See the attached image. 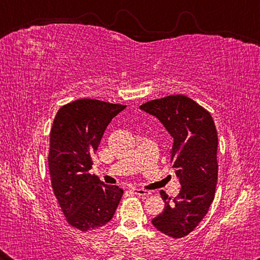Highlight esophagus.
Segmentation results:
<instances>
[{
  "instance_id": "1",
  "label": "esophagus",
  "mask_w": 260,
  "mask_h": 260,
  "mask_svg": "<svg viewBox=\"0 0 260 260\" xmlns=\"http://www.w3.org/2000/svg\"><path fill=\"white\" fill-rule=\"evenodd\" d=\"M133 191L135 195H138V196H149L150 195V192H149L148 190H144V189L135 188V189H133Z\"/></svg>"
}]
</instances>
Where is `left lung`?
<instances>
[{
    "instance_id": "8db88e82",
    "label": "left lung",
    "mask_w": 260,
    "mask_h": 260,
    "mask_svg": "<svg viewBox=\"0 0 260 260\" xmlns=\"http://www.w3.org/2000/svg\"><path fill=\"white\" fill-rule=\"evenodd\" d=\"M173 138L171 162L179 178L174 200L160 191L164 211L152 219L162 234L181 239L199 226L214 199L218 181V135L209 111L184 95H171L142 104Z\"/></svg>"
}]
</instances>
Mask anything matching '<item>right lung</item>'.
I'll return each instance as SVG.
<instances>
[{
	"label": "right lung",
	"instance_id": "add662e5",
	"mask_svg": "<svg viewBox=\"0 0 260 260\" xmlns=\"http://www.w3.org/2000/svg\"><path fill=\"white\" fill-rule=\"evenodd\" d=\"M126 105L81 99L57 112L48 156L51 186L67 221L79 231L104 226L112 219L124 190L90 174L91 155L113 117Z\"/></svg>",
	"mask_w": 260,
	"mask_h": 260
}]
</instances>
